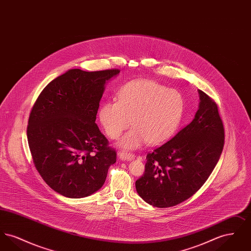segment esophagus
I'll use <instances>...</instances> for the list:
<instances>
[{
  "label": "esophagus",
  "instance_id": "34e87169",
  "mask_svg": "<svg viewBox=\"0 0 251 251\" xmlns=\"http://www.w3.org/2000/svg\"><path fill=\"white\" fill-rule=\"evenodd\" d=\"M118 156H119L120 160H122V161H131L135 158L134 154L128 153V152H125V151H120L118 153Z\"/></svg>",
  "mask_w": 251,
  "mask_h": 251
}]
</instances>
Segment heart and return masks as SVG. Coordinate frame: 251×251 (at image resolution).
<instances>
[{
  "mask_svg": "<svg viewBox=\"0 0 251 251\" xmlns=\"http://www.w3.org/2000/svg\"><path fill=\"white\" fill-rule=\"evenodd\" d=\"M184 100L176 89L151 80H135L123 85L118 100L104 101L99 110L100 122L112 139L131 124L130 131L118 143L124 150H135L145 143H165L179 128Z\"/></svg>",
  "mask_w": 251,
  "mask_h": 251,
  "instance_id": "b5f03b06",
  "label": "heart"
}]
</instances>
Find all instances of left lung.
<instances>
[{"instance_id":"8db88e82","label":"left lung","mask_w":251,"mask_h":251,"mask_svg":"<svg viewBox=\"0 0 251 251\" xmlns=\"http://www.w3.org/2000/svg\"><path fill=\"white\" fill-rule=\"evenodd\" d=\"M194 120L168 142L148 153L135 181L144 201L167 208L186 201L213 172L224 147V127L215 101L201 90Z\"/></svg>"}]
</instances>
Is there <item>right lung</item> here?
Masks as SVG:
<instances>
[{
    "instance_id": "add662e5",
    "label": "right lung",
    "mask_w": 251,
    "mask_h": 251,
    "mask_svg": "<svg viewBox=\"0 0 251 251\" xmlns=\"http://www.w3.org/2000/svg\"><path fill=\"white\" fill-rule=\"evenodd\" d=\"M120 72L69 70L42 90L32 108L27 138L35 167L64 197L94 194L117 161L95 121L105 84Z\"/></svg>"
}]
</instances>
